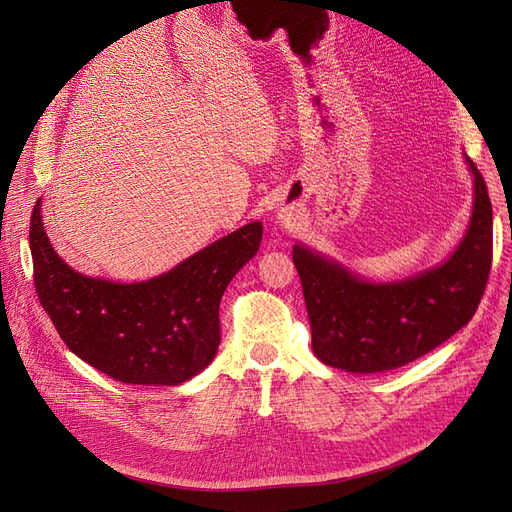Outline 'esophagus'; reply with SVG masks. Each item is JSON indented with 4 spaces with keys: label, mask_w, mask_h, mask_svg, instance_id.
Instances as JSON below:
<instances>
[{
    "label": "esophagus",
    "mask_w": 512,
    "mask_h": 512,
    "mask_svg": "<svg viewBox=\"0 0 512 512\" xmlns=\"http://www.w3.org/2000/svg\"><path fill=\"white\" fill-rule=\"evenodd\" d=\"M299 218H301V203H292V205L280 209V220H282V224L292 226V224H297Z\"/></svg>",
    "instance_id": "1"
}]
</instances>
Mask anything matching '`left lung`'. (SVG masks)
<instances>
[{
    "label": "left lung",
    "instance_id": "1",
    "mask_svg": "<svg viewBox=\"0 0 512 512\" xmlns=\"http://www.w3.org/2000/svg\"><path fill=\"white\" fill-rule=\"evenodd\" d=\"M475 201L471 224L446 263L394 284H371L307 247L294 245L311 346L319 361L353 373L407 365L467 326L492 267V203L486 180L467 157Z\"/></svg>",
    "mask_w": 512,
    "mask_h": 512
}]
</instances>
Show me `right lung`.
<instances>
[{
  "label": "right lung",
  "mask_w": 512,
  "mask_h": 512,
  "mask_svg": "<svg viewBox=\"0 0 512 512\" xmlns=\"http://www.w3.org/2000/svg\"><path fill=\"white\" fill-rule=\"evenodd\" d=\"M261 234L259 222L247 224L168 274L118 284L78 274L58 257L37 201L29 230L35 292L66 346L97 371L122 384L178 386L218 353L222 294Z\"/></svg>",
  "instance_id": "1"
}]
</instances>
